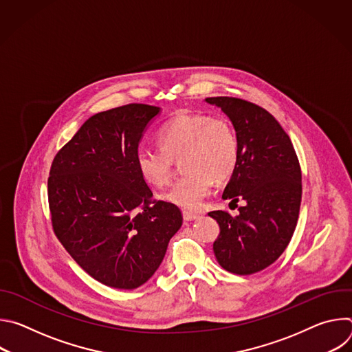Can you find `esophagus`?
Masks as SVG:
<instances>
[{"label":"esophagus","mask_w":352,"mask_h":352,"mask_svg":"<svg viewBox=\"0 0 352 352\" xmlns=\"http://www.w3.org/2000/svg\"><path fill=\"white\" fill-rule=\"evenodd\" d=\"M182 216H184V220H185V221H192V220H196V219L199 217V214L190 213V212H184Z\"/></svg>","instance_id":"1"}]
</instances>
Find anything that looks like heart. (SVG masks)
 Returning <instances> with one entry per match:
<instances>
[{
	"mask_svg": "<svg viewBox=\"0 0 352 352\" xmlns=\"http://www.w3.org/2000/svg\"><path fill=\"white\" fill-rule=\"evenodd\" d=\"M157 147H139L135 163L140 177L152 186H166L174 160L185 171L163 193L167 202L185 210H197L212 193L216 181H226L239 159V142L231 122L223 117L181 113L157 133Z\"/></svg>",
	"mask_w": 352,
	"mask_h": 352,
	"instance_id": "heart-1",
	"label": "heart"
}]
</instances>
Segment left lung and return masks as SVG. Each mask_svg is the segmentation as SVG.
<instances>
[{"mask_svg":"<svg viewBox=\"0 0 352 352\" xmlns=\"http://www.w3.org/2000/svg\"><path fill=\"white\" fill-rule=\"evenodd\" d=\"M230 118L239 142V159L223 199L245 200L238 216L216 210L220 234L213 243L217 262L246 276L274 263L296 227L302 182L289 136L265 109L235 97H208Z\"/></svg>","mask_w":352,"mask_h":352,"instance_id":"8db88e82","label":"left lung"}]
</instances>
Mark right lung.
<instances>
[{"label":"right lung","instance_id":"1","mask_svg":"<svg viewBox=\"0 0 352 352\" xmlns=\"http://www.w3.org/2000/svg\"><path fill=\"white\" fill-rule=\"evenodd\" d=\"M160 107L126 104L90 117L56 155L48 177L53 230L74 261L104 285L133 289L162 265L181 210L153 193L135 156Z\"/></svg>","mask_w":352,"mask_h":352}]
</instances>
